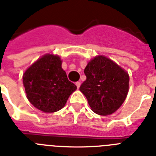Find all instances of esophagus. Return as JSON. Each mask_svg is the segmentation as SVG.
<instances>
[{
  "instance_id": "obj_1",
  "label": "esophagus",
  "mask_w": 156,
  "mask_h": 156,
  "mask_svg": "<svg viewBox=\"0 0 156 156\" xmlns=\"http://www.w3.org/2000/svg\"><path fill=\"white\" fill-rule=\"evenodd\" d=\"M75 84H76V86H77V87H78V88L80 87V85H81L80 82H77V83H76Z\"/></svg>"
}]
</instances>
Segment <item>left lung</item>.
I'll use <instances>...</instances> for the list:
<instances>
[{
	"mask_svg": "<svg viewBox=\"0 0 156 156\" xmlns=\"http://www.w3.org/2000/svg\"><path fill=\"white\" fill-rule=\"evenodd\" d=\"M87 79L79 87L90 108L101 116L116 112L126 100L129 77L123 69L104 56H98L84 69Z\"/></svg>",
	"mask_w": 156,
	"mask_h": 156,
	"instance_id": "8db88e82",
	"label": "left lung"
}]
</instances>
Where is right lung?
<instances>
[{"instance_id":"obj_1","label":"right lung","mask_w":156,"mask_h":156,"mask_svg":"<svg viewBox=\"0 0 156 156\" xmlns=\"http://www.w3.org/2000/svg\"><path fill=\"white\" fill-rule=\"evenodd\" d=\"M23 80L28 100L44 112L59 111L77 89L61 68L60 57L50 54L32 64L23 74Z\"/></svg>"}]
</instances>
